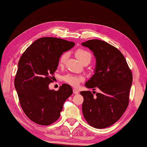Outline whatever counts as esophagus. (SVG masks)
I'll return each instance as SVG.
<instances>
[{
  "label": "esophagus",
  "instance_id": "obj_1",
  "mask_svg": "<svg viewBox=\"0 0 147 147\" xmlns=\"http://www.w3.org/2000/svg\"><path fill=\"white\" fill-rule=\"evenodd\" d=\"M73 93L74 94H79V91H78V90L75 89H73Z\"/></svg>",
  "mask_w": 147,
  "mask_h": 147
}]
</instances>
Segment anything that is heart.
Masks as SVG:
<instances>
[{"label":"heart","mask_w":147,"mask_h":147,"mask_svg":"<svg viewBox=\"0 0 147 147\" xmlns=\"http://www.w3.org/2000/svg\"><path fill=\"white\" fill-rule=\"evenodd\" d=\"M75 55L77 58L80 60L81 63H83L84 61H89L91 59V55L88 51H86L83 49H78V50L75 53ZM67 54L64 53L61 56L59 59V65L62 66L65 64L66 58ZM63 80L67 84L73 86L74 87H76L80 84L81 82L84 81V78L81 76H77V75H74L71 74H67L65 76H64Z\"/></svg>","instance_id":"b5f03b06"}]
</instances>
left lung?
<instances>
[{
    "instance_id": "8db88e82",
    "label": "left lung",
    "mask_w": 147,
    "mask_h": 147,
    "mask_svg": "<svg viewBox=\"0 0 147 147\" xmlns=\"http://www.w3.org/2000/svg\"><path fill=\"white\" fill-rule=\"evenodd\" d=\"M96 58L94 74L85 83L100 92L81 91L82 111L86 121L96 129L112 125L121 117L129 104L132 74L125 57L117 48L104 41L94 39L82 43Z\"/></svg>"
}]
</instances>
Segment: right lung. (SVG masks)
I'll return each mask as SVG.
<instances>
[{
    "label": "right lung",
    "mask_w": 147,
    "mask_h": 147,
    "mask_svg": "<svg viewBox=\"0 0 147 147\" xmlns=\"http://www.w3.org/2000/svg\"><path fill=\"white\" fill-rule=\"evenodd\" d=\"M74 45L73 41L43 37L35 41L21 56L14 84L22 109L33 122L48 125L56 121L64 102L72 94L68 84H63L56 91L50 89L49 84L61 55Z\"/></svg>",
    "instance_id": "right-lung-1"
}]
</instances>
